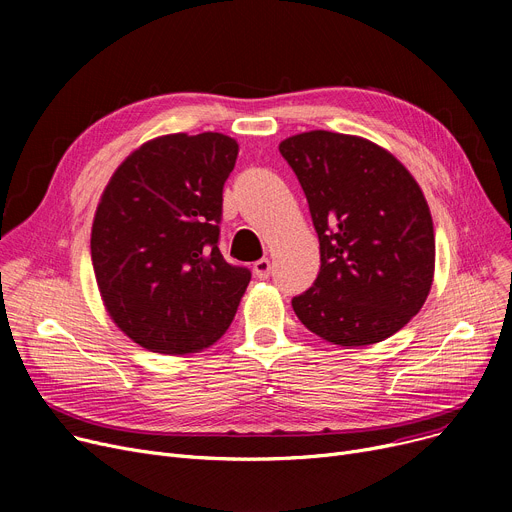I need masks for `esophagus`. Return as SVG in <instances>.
Listing matches in <instances>:
<instances>
[{"instance_id": "34e87169", "label": "esophagus", "mask_w": 512, "mask_h": 512, "mask_svg": "<svg viewBox=\"0 0 512 512\" xmlns=\"http://www.w3.org/2000/svg\"><path fill=\"white\" fill-rule=\"evenodd\" d=\"M253 272H255V276L261 278V280L270 278V274H272V261H270V259H259V261H255V263H253Z\"/></svg>"}]
</instances>
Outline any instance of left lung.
<instances>
[{
  "instance_id": "1",
  "label": "left lung",
  "mask_w": 512,
  "mask_h": 512,
  "mask_svg": "<svg viewBox=\"0 0 512 512\" xmlns=\"http://www.w3.org/2000/svg\"><path fill=\"white\" fill-rule=\"evenodd\" d=\"M280 153L303 186L321 255L294 313L332 344L390 338L434 282V222L417 180L390 151L353 134L301 132Z\"/></svg>"
}]
</instances>
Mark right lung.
<instances>
[{"instance_id": "1", "label": "right lung", "mask_w": 512, "mask_h": 512, "mask_svg": "<svg viewBox=\"0 0 512 512\" xmlns=\"http://www.w3.org/2000/svg\"><path fill=\"white\" fill-rule=\"evenodd\" d=\"M236 155L222 132L166 134L132 151L99 199L91 259L101 301L151 353L191 355L220 340L251 282L218 249Z\"/></svg>"}]
</instances>
